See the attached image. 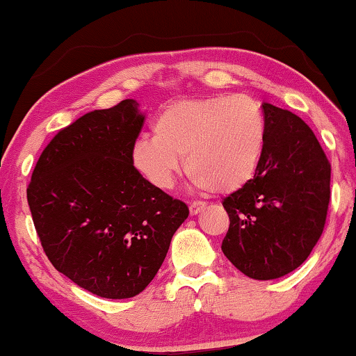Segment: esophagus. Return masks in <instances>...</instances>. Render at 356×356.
<instances>
[{
    "mask_svg": "<svg viewBox=\"0 0 356 356\" xmlns=\"http://www.w3.org/2000/svg\"><path fill=\"white\" fill-rule=\"evenodd\" d=\"M204 209H206V202H202V201L190 202V216H196V213L202 212Z\"/></svg>",
    "mask_w": 356,
    "mask_h": 356,
    "instance_id": "34e87169",
    "label": "esophagus"
}]
</instances>
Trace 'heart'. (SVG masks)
<instances>
[{
    "mask_svg": "<svg viewBox=\"0 0 356 356\" xmlns=\"http://www.w3.org/2000/svg\"><path fill=\"white\" fill-rule=\"evenodd\" d=\"M152 134L134 143L131 160L154 187L171 188L185 158L196 184L213 193H233L255 176L266 122L247 95H217L168 104L152 123Z\"/></svg>",
    "mask_w": 356,
    "mask_h": 356,
    "instance_id": "b5f03b06",
    "label": "heart"
}]
</instances>
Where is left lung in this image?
<instances>
[{
	"label": "left lung",
	"instance_id": "left-lung-1",
	"mask_svg": "<svg viewBox=\"0 0 356 356\" xmlns=\"http://www.w3.org/2000/svg\"><path fill=\"white\" fill-rule=\"evenodd\" d=\"M263 114L255 176L222 202L229 217L222 250L250 279L270 280L301 266L323 233L331 165L300 117L268 103Z\"/></svg>",
	"mask_w": 356,
	"mask_h": 356
}]
</instances>
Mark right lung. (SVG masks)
I'll return each instance as SVG.
<instances>
[{
    "instance_id": "obj_1",
    "label": "right lung",
    "mask_w": 356,
    "mask_h": 356,
    "mask_svg": "<svg viewBox=\"0 0 356 356\" xmlns=\"http://www.w3.org/2000/svg\"><path fill=\"white\" fill-rule=\"evenodd\" d=\"M144 115L123 99L60 129L26 188L50 263L109 300L139 295L155 277L188 207L145 180L131 150Z\"/></svg>"
}]
</instances>
